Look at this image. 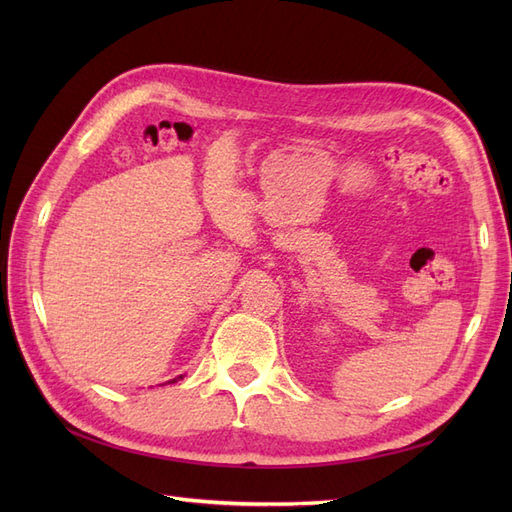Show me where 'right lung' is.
Instances as JSON below:
<instances>
[{
  "mask_svg": "<svg viewBox=\"0 0 512 512\" xmlns=\"http://www.w3.org/2000/svg\"><path fill=\"white\" fill-rule=\"evenodd\" d=\"M179 378H183V376H179ZM179 378H175V380H170V382H177V380H179Z\"/></svg>",
  "mask_w": 512,
  "mask_h": 512,
  "instance_id": "add662e5",
  "label": "right lung"
}]
</instances>
